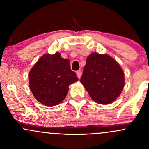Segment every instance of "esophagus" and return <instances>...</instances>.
I'll return each mask as SVG.
<instances>
[{
    "instance_id": "1",
    "label": "esophagus",
    "mask_w": 149,
    "mask_h": 149,
    "mask_svg": "<svg viewBox=\"0 0 149 149\" xmlns=\"http://www.w3.org/2000/svg\"><path fill=\"white\" fill-rule=\"evenodd\" d=\"M76 74H77V76H78V78H80V77H81V71H76Z\"/></svg>"
}]
</instances>
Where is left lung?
<instances>
[{"label":"left lung","mask_w":149,"mask_h":149,"mask_svg":"<svg viewBox=\"0 0 149 149\" xmlns=\"http://www.w3.org/2000/svg\"><path fill=\"white\" fill-rule=\"evenodd\" d=\"M80 83L97 103L109 104L122 92L125 75L120 64L110 55L93 52L87 57Z\"/></svg>","instance_id":"8db88e82"}]
</instances>
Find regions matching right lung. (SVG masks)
<instances>
[{"instance_id":"right-lung-1","label":"right lung","mask_w":149,"mask_h":149,"mask_svg":"<svg viewBox=\"0 0 149 149\" xmlns=\"http://www.w3.org/2000/svg\"><path fill=\"white\" fill-rule=\"evenodd\" d=\"M78 78L70 67V61L59 52L45 54L39 58L29 73V85L38 102L47 107L61 103L66 97L69 86Z\"/></svg>"}]
</instances>
